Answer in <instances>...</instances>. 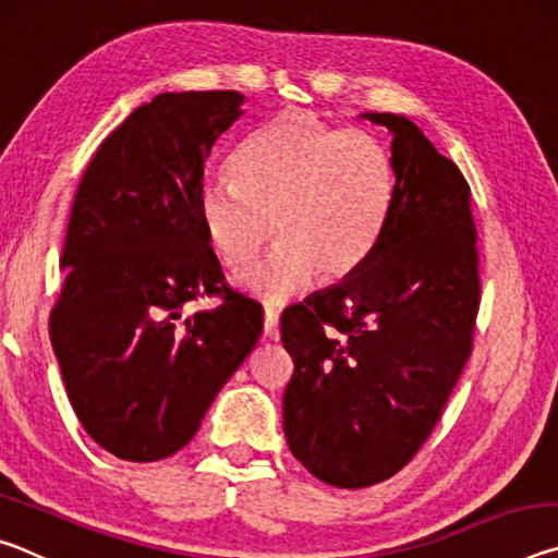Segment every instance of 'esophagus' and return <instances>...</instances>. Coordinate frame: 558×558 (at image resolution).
Segmentation results:
<instances>
[{
    "mask_svg": "<svg viewBox=\"0 0 558 558\" xmlns=\"http://www.w3.org/2000/svg\"><path fill=\"white\" fill-rule=\"evenodd\" d=\"M278 310L266 305V310H263V335H266L268 339H278Z\"/></svg>",
    "mask_w": 558,
    "mask_h": 558,
    "instance_id": "obj_1",
    "label": "esophagus"
}]
</instances>
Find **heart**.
I'll list each match as a JSON object with an SVG mask.
<instances>
[{
	"label": "heart",
	"instance_id": "obj_1",
	"mask_svg": "<svg viewBox=\"0 0 558 558\" xmlns=\"http://www.w3.org/2000/svg\"><path fill=\"white\" fill-rule=\"evenodd\" d=\"M233 182L204 179L194 209L226 266L253 260L239 282L266 302L302 290L310 278H344L369 256L393 196L389 153L369 132L282 112L245 140Z\"/></svg>",
	"mask_w": 558,
	"mask_h": 558
}]
</instances>
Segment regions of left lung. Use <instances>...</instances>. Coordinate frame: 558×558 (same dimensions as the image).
<instances>
[{
  "instance_id": "8db88e82",
  "label": "left lung",
  "mask_w": 558,
  "mask_h": 558,
  "mask_svg": "<svg viewBox=\"0 0 558 558\" xmlns=\"http://www.w3.org/2000/svg\"><path fill=\"white\" fill-rule=\"evenodd\" d=\"M366 118L393 132L384 229L339 286L280 317L295 364L282 396L288 446L342 489L384 483L421 450L465 369L480 310L468 179L411 120Z\"/></svg>"
}]
</instances>
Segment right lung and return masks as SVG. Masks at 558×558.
Returning <instances> with one entry per match:
<instances>
[{
	"mask_svg": "<svg viewBox=\"0 0 558 558\" xmlns=\"http://www.w3.org/2000/svg\"><path fill=\"white\" fill-rule=\"evenodd\" d=\"M241 102L235 90L143 102L102 140L75 192L49 335L81 426L120 460L182 450L263 332V307L226 282L194 209ZM204 296L220 305L182 320Z\"/></svg>",
	"mask_w": 558,
	"mask_h": 558,
	"instance_id": "1",
	"label": "right lung"
}]
</instances>
